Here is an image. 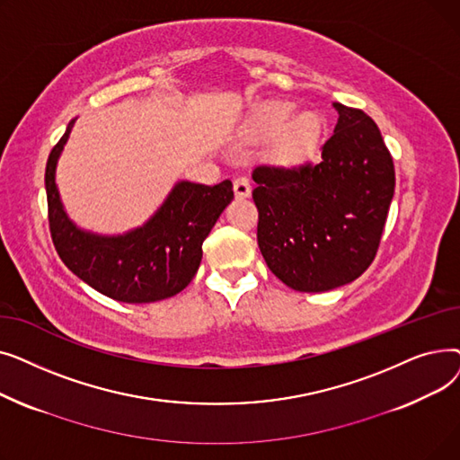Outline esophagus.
Wrapping results in <instances>:
<instances>
[{"label":"esophagus","mask_w":460,"mask_h":460,"mask_svg":"<svg viewBox=\"0 0 460 460\" xmlns=\"http://www.w3.org/2000/svg\"><path fill=\"white\" fill-rule=\"evenodd\" d=\"M233 190H234L236 198H250L252 196V184L246 177H238L233 182Z\"/></svg>","instance_id":"obj_1"}]
</instances>
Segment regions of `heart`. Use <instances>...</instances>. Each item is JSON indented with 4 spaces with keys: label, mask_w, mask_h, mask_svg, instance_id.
I'll list each match as a JSON object with an SVG mask.
<instances>
[{
    "label": "heart",
    "mask_w": 460,
    "mask_h": 460,
    "mask_svg": "<svg viewBox=\"0 0 460 460\" xmlns=\"http://www.w3.org/2000/svg\"><path fill=\"white\" fill-rule=\"evenodd\" d=\"M291 113L293 104H269L253 119L252 134L257 137H274L279 133L272 149L274 160L287 167H298L315 155L323 137L324 120L315 111H302L288 120Z\"/></svg>",
    "instance_id": "b5f03b06"
}]
</instances>
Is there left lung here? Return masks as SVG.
<instances>
[{
    "instance_id": "8db88e82",
    "label": "left lung",
    "mask_w": 460,
    "mask_h": 460,
    "mask_svg": "<svg viewBox=\"0 0 460 460\" xmlns=\"http://www.w3.org/2000/svg\"><path fill=\"white\" fill-rule=\"evenodd\" d=\"M340 113L319 164L259 165L257 243L269 269L300 293L347 285L373 262L395 191V169L375 120Z\"/></svg>"
}]
</instances>
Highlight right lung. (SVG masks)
<instances>
[{
    "instance_id": "1",
    "label": "right lung",
    "mask_w": 460,
    "mask_h": 460,
    "mask_svg": "<svg viewBox=\"0 0 460 460\" xmlns=\"http://www.w3.org/2000/svg\"><path fill=\"white\" fill-rule=\"evenodd\" d=\"M76 119H72L46 162L48 222L54 246L94 291L117 302L147 304L175 296L196 276L203 240L233 199L231 181L207 186L179 181L143 226L123 234H99L70 220L56 184L58 160Z\"/></svg>"
}]
</instances>
